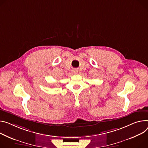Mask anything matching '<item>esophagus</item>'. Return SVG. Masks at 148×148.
Instances as JSON below:
<instances>
[{
  "instance_id": "obj_1",
  "label": "esophagus",
  "mask_w": 148,
  "mask_h": 148,
  "mask_svg": "<svg viewBox=\"0 0 148 148\" xmlns=\"http://www.w3.org/2000/svg\"><path fill=\"white\" fill-rule=\"evenodd\" d=\"M73 72L74 74H77V72H78V70H77V69H74V70H73Z\"/></svg>"
}]
</instances>
